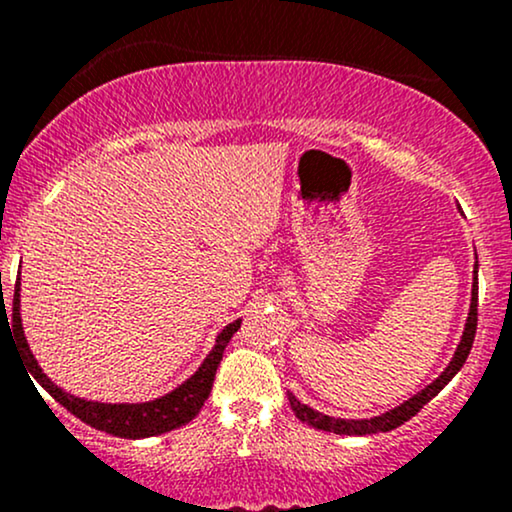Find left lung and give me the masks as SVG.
I'll return each mask as SVG.
<instances>
[{"label":"left lung","mask_w":512,"mask_h":512,"mask_svg":"<svg viewBox=\"0 0 512 512\" xmlns=\"http://www.w3.org/2000/svg\"><path fill=\"white\" fill-rule=\"evenodd\" d=\"M477 274H479V262H474L472 303H469V313H467V322H464L462 339H460V344H457V349H455V354H452L450 363L443 368V373H440L438 378L433 380V383H428L424 390H419L416 395L404 399V402L397 404L395 409H387L385 414L370 416V419H337V416H327V414H322V411H317L313 407H308V404H303L301 399L293 395V392L286 390V395H289L291 409L296 411L298 419H301L303 424L320 428V431L337 433V436H373V433L392 431V428L402 426L404 421H409L411 416L416 414V411L424 407V404L431 402V399L436 397L438 392L443 390V387L448 385L457 373H460L464 361H467L469 351H472L474 334H477V298H479Z\"/></svg>","instance_id":"left-lung-1"}]
</instances>
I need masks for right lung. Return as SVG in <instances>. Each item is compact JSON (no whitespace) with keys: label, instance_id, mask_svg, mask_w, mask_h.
I'll return each instance as SVG.
<instances>
[{"label":"right lung","instance_id":"right-lung-1","mask_svg":"<svg viewBox=\"0 0 512 512\" xmlns=\"http://www.w3.org/2000/svg\"><path fill=\"white\" fill-rule=\"evenodd\" d=\"M238 330L240 320L223 327V330L216 334V342L211 346L207 358L202 361V366H199L185 383L173 387V390L166 392L163 397L149 399V402H96V399L76 397L72 392L62 390V387L52 378H48V373L38 366L31 346L26 342V334H23L21 276L19 281H16L14 289V339L23 346V356H26V368L28 373H31V378L43 387L55 402H60L64 409L72 411L76 419H81L84 424L117 438H151L190 424V421L199 414V409L204 407L207 397L211 395V385H214V375L223 358V349H226L231 337Z\"/></svg>","mask_w":512,"mask_h":512}]
</instances>
